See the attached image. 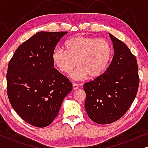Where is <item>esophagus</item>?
<instances>
[{"label":"esophagus","instance_id":"esophagus-1","mask_svg":"<svg viewBox=\"0 0 148 148\" xmlns=\"http://www.w3.org/2000/svg\"><path fill=\"white\" fill-rule=\"evenodd\" d=\"M78 88H79L78 84H75V83L73 84V90H77V89H78Z\"/></svg>","mask_w":148,"mask_h":148}]
</instances>
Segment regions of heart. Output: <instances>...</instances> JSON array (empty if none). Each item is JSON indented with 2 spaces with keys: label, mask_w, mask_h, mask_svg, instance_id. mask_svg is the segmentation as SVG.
<instances>
[{
  "label": "heart",
  "mask_w": 148,
  "mask_h": 148,
  "mask_svg": "<svg viewBox=\"0 0 148 148\" xmlns=\"http://www.w3.org/2000/svg\"><path fill=\"white\" fill-rule=\"evenodd\" d=\"M65 47L56 48L52 54V60L60 71L69 74L72 78L82 80L89 75L96 78L103 73L112 56V48L104 38L75 36L66 42Z\"/></svg>",
  "instance_id": "b5f03b06"
}]
</instances>
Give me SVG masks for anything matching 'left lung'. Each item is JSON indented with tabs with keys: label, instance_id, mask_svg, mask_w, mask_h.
Here are the masks:
<instances>
[{
	"label": "left lung",
	"instance_id": "8db88e82",
	"mask_svg": "<svg viewBox=\"0 0 148 148\" xmlns=\"http://www.w3.org/2000/svg\"><path fill=\"white\" fill-rule=\"evenodd\" d=\"M109 36L114 51L112 62L104 73L84 85L87 114L100 125L115 122L127 112L139 84L135 56L124 42Z\"/></svg>",
	"mask_w": 148,
	"mask_h": 148
}]
</instances>
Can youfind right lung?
Segmentation results:
<instances>
[{
    "label": "right lung",
    "instance_id": "1",
    "mask_svg": "<svg viewBox=\"0 0 148 148\" xmlns=\"http://www.w3.org/2000/svg\"><path fill=\"white\" fill-rule=\"evenodd\" d=\"M67 32H40L22 43L10 60L7 73L9 102L21 118L46 127L58 116L73 89L69 79L54 68L52 54Z\"/></svg>",
    "mask_w": 148,
    "mask_h": 148
}]
</instances>
